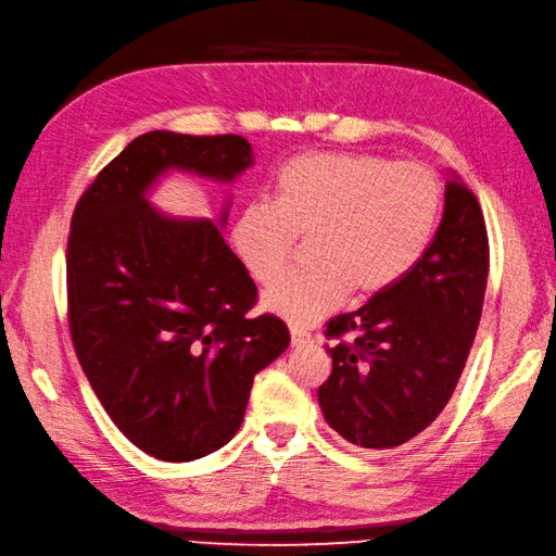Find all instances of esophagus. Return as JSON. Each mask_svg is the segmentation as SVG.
<instances>
[{
    "label": "esophagus",
    "mask_w": 556,
    "mask_h": 556,
    "mask_svg": "<svg viewBox=\"0 0 556 556\" xmlns=\"http://www.w3.org/2000/svg\"><path fill=\"white\" fill-rule=\"evenodd\" d=\"M290 336H292V348H304V344L312 342V332L306 330V328L292 326V328H290Z\"/></svg>",
    "instance_id": "1"
}]
</instances>
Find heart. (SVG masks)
<instances>
[{"label": "heart", "mask_w": 556, "mask_h": 556, "mask_svg": "<svg viewBox=\"0 0 556 556\" xmlns=\"http://www.w3.org/2000/svg\"><path fill=\"white\" fill-rule=\"evenodd\" d=\"M442 214L433 170L368 152H309L274 178V197L244 202L230 226L247 274L268 282L298 235L311 264L264 290V306L306 326L336 309L350 290L374 298L397 286L428 252Z\"/></svg>", "instance_id": "heart-1"}]
</instances>
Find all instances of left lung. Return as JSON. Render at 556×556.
Returning <instances> with one entry per match:
<instances>
[{"instance_id": "1", "label": "left lung", "mask_w": 556, "mask_h": 556, "mask_svg": "<svg viewBox=\"0 0 556 556\" xmlns=\"http://www.w3.org/2000/svg\"><path fill=\"white\" fill-rule=\"evenodd\" d=\"M488 268L483 212L452 176L440 228L412 274L362 309L328 320L332 371L318 404L336 433L356 447L390 450L435 421L471 352Z\"/></svg>"}]
</instances>
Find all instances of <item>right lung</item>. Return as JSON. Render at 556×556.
<instances>
[{
	"mask_svg": "<svg viewBox=\"0 0 556 556\" xmlns=\"http://www.w3.org/2000/svg\"><path fill=\"white\" fill-rule=\"evenodd\" d=\"M252 164L240 135L144 132L71 218L73 348L111 421L162 462L200 459L238 433L254 376L290 330L274 314L247 316L256 286L216 224L159 214L147 190L174 168L232 182Z\"/></svg>",
	"mask_w": 556,
	"mask_h": 556,
	"instance_id": "add662e5",
	"label": "right lung"
}]
</instances>
